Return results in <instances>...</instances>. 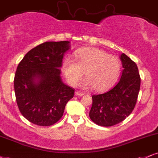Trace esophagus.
Masks as SVG:
<instances>
[{"label":"esophagus","mask_w":158,"mask_h":158,"mask_svg":"<svg viewBox=\"0 0 158 158\" xmlns=\"http://www.w3.org/2000/svg\"><path fill=\"white\" fill-rule=\"evenodd\" d=\"M75 94L77 97H82V96H83V95H84V94H83V93H81V92H79V91H75Z\"/></svg>","instance_id":"1"}]
</instances>
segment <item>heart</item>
I'll return each mask as SVG.
<instances>
[{
  "label": "heart",
  "mask_w": 158,
  "mask_h": 158,
  "mask_svg": "<svg viewBox=\"0 0 158 158\" xmlns=\"http://www.w3.org/2000/svg\"><path fill=\"white\" fill-rule=\"evenodd\" d=\"M75 61L66 58L62 65L64 75L72 85L78 83L85 71L87 78L83 85L92 87L97 91L110 88L119 77V58L102 50L95 48H82L75 52Z\"/></svg>",
  "instance_id": "heart-1"
}]
</instances>
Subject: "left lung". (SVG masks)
<instances>
[{
	"mask_svg": "<svg viewBox=\"0 0 158 158\" xmlns=\"http://www.w3.org/2000/svg\"><path fill=\"white\" fill-rule=\"evenodd\" d=\"M120 58L123 67L120 81L104 94L92 95L89 117L100 126L120 123L131 114L137 102L141 86L139 69L124 53Z\"/></svg>",
	"mask_w": 158,
	"mask_h": 158,
	"instance_id": "left-lung-1",
	"label": "left lung"
}]
</instances>
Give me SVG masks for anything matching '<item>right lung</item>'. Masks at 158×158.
<instances>
[{"label":"right lung","mask_w":158,"mask_h":158,"mask_svg":"<svg viewBox=\"0 0 158 158\" xmlns=\"http://www.w3.org/2000/svg\"><path fill=\"white\" fill-rule=\"evenodd\" d=\"M69 42H46L27 52L14 79L19 111L31 123L50 126L61 119L75 89L61 78L64 55Z\"/></svg>","instance_id":"1"}]
</instances>
